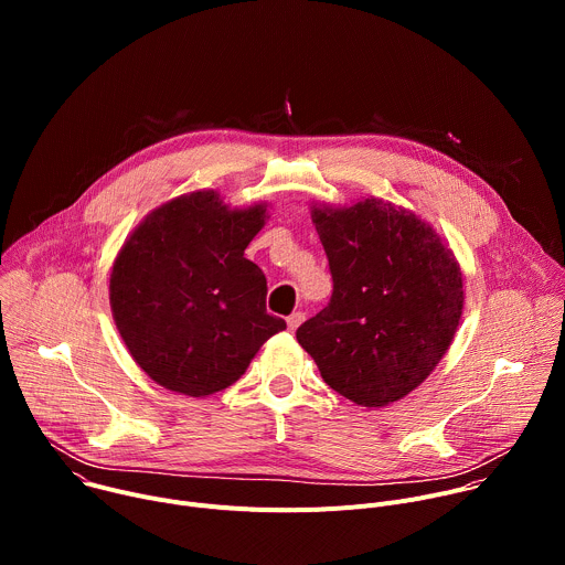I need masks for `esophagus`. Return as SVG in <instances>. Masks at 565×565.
Wrapping results in <instances>:
<instances>
[{"label": "esophagus", "instance_id": "34e87169", "mask_svg": "<svg viewBox=\"0 0 565 565\" xmlns=\"http://www.w3.org/2000/svg\"><path fill=\"white\" fill-rule=\"evenodd\" d=\"M306 319V315L303 312H292L288 319H286V324H288V331H297L299 327H301V321Z\"/></svg>", "mask_w": 565, "mask_h": 565}]
</instances>
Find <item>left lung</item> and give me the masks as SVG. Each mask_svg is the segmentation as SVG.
I'll use <instances>...</instances> for the list:
<instances>
[{"label":"left lung","instance_id":"left-lung-1","mask_svg":"<svg viewBox=\"0 0 565 565\" xmlns=\"http://www.w3.org/2000/svg\"><path fill=\"white\" fill-rule=\"evenodd\" d=\"M310 216L333 295L297 342L333 391L358 407H386L447 353L465 301L460 266L427 221L375 196L351 207L315 203Z\"/></svg>","mask_w":565,"mask_h":565}]
</instances>
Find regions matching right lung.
<instances>
[{
	"label": "right lung",
	"instance_id": "right-lung-1",
	"mask_svg": "<svg viewBox=\"0 0 565 565\" xmlns=\"http://www.w3.org/2000/svg\"><path fill=\"white\" fill-rule=\"evenodd\" d=\"M266 207H230L218 192L199 190L158 205L127 236L109 303L127 351L156 384L207 397L286 329L266 312L262 268L244 257Z\"/></svg>",
	"mask_w": 565,
	"mask_h": 565
}]
</instances>
